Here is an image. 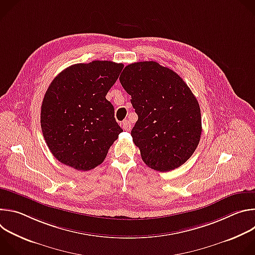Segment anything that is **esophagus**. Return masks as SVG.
<instances>
[{
  "instance_id": "esophagus-1",
  "label": "esophagus",
  "mask_w": 255,
  "mask_h": 255,
  "mask_svg": "<svg viewBox=\"0 0 255 255\" xmlns=\"http://www.w3.org/2000/svg\"><path fill=\"white\" fill-rule=\"evenodd\" d=\"M121 125H122V128L124 129V130H126V131H129V130H131V123L128 121V120H124L122 123H121Z\"/></svg>"
}]
</instances>
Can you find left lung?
Segmentation results:
<instances>
[{
  "label": "left lung",
  "instance_id": "1",
  "mask_svg": "<svg viewBox=\"0 0 255 255\" xmlns=\"http://www.w3.org/2000/svg\"><path fill=\"white\" fill-rule=\"evenodd\" d=\"M119 80L138 115L131 136L145 164L158 171L184 164L202 134L200 106L191 89L155 61L128 64Z\"/></svg>",
  "mask_w": 255,
  "mask_h": 255
}]
</instances>
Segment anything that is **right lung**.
Returning a JSON list of instances; mask_svg holds the SVG:
<instances>
[{"label": "right lung", "mask_w": 255, "mask_h": 255, "mask_svg": "<svg viewBox=\"0 0 255 255\" xmlns=\"http://www.w3.org/2000/svg\"><path fill=\"white\" fill-rule=\"evenodd\" d=\"M124 65L108 60L70 65L55 77L41 106L43 137L53 156L78 170L101 164L123 131L106 99Z\"/></svg>", "instance_id": "right-lung-1"}]
</instances>
